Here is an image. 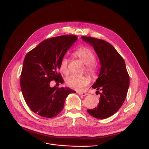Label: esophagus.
Here are the masks:
<instances>
[{
    "mask_svg": "<svg viewBox=\"0 0 149 149\" xmlns=\"http://www.w3.org/2000/svg\"><path fill=\"white\" fill-rule=\"evenodd\" d=\"M78 93H79V95H82V96H86V95H88V93H87L83 92H78Z\"/></svg>",
    "mask_w": 149,
    "mask_h": 149,
    "instance_id": "1",
    "label": "esophagus"
}]
</instances>
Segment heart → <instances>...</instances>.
I'll return each mask as SVG.
<instances>
[{
  "instance_id": "heart-1",
  "label": "heart",
  "mask_w": 149,
  "mask_h": 149,
  "mask_svg": "<svg viewBox=\"0 0 149 149\" xmlns=\"http://www.w3.org/2000/svg\"><path fill=\"white\" fill-rule=\"evenodd\" d=\"M75 54L86 65V71L91 77H95L97 69L95 64L96 58L93 52L87 47H83L75 51ZM60 71L65 75L68 74V59L63 57L60 63ZM90 80L87 76L70 75L66 79V83L68 86L73 89L79 91L89 83Z\"/></svg>"
}]
</instances>
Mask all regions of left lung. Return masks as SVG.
<instances>
[{
  "mask_svg": "<svg viewBox=\"0 0 149 149\" xmlns=\"http://www.w3.org/2000/svg\"><path fill=\"white\" fill-rule=\"evenodd\" d=\"M81 38L93 47L101 65L98 78L92 86L100 93L99 103L97 107L88 109V112L97 119H105L123 105L129 86V75L124 59L112 45L91 37L82 36Z\"/></svg>",
  "mask_w": 149,
  "mask_h": 149,
  "instance_id": "1",
  "label": "left lung"
}]
</instances>
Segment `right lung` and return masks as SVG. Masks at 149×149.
Masks as SVG:
<instances>
[{
  "mask_svg": "<svg viewBox=\"0 0 149 149\" xmlns=\"http://www.w3.org/2000/svg\"><path fill=\"white\" fill-rule=\"evenodd\" d=\"M75 35H64L43 40L25 57L20 75V87L26 103L33 112L45 118H53L63 110L70 93L69 88L54 86L55 80L62 83L60 63L67 51L77 40Z\"/></svg>",
  "mask_w": 149,
  "mask_h": 149,
  "instance_id": "1",
  "label": "right lung"
}]
</instances>
